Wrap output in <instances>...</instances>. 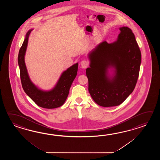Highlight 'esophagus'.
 <instances>
[{
  "instance_id": "esophagus-1",
  "label": "esophagus",
  "mask_w": 160,
  "mask_h": 160,
  "mask_svg": "<svg viewBox=\"0 0 160 160\" xmlns=\"http://www.w3.org/2000/svg\"><path fill=\"white\" fill-rule=\"evenodd\" d=\"M81 66L82 68H86L88 66V61H87L86 60H83L81 62Z\"/></svg>"
}]
</instances>
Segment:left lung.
<instances>
[{"label": "left lung", "instance_id": "1", "mask_svg": "<svg viewBox=\"0 0 160 160\" xmlns=\"http://www.w3.org/2000/svg\"><path fill=\"white\" fill-rule=\"evenodd\" d=\"M117 40L103 41L88 54L86 68L88 92L103 107L119 105L133 92L139 76L141 54L135 36L128 27L119 28ZM114 68L110 76L108 69Z\"/></svg>", "mask_w": 160, "mask_h": 160}]
</instances>
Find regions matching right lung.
<instances>
[{"label":"right lung","instance_id":"1","mask_svg":"<svg viewBox=\"0 0 160 160\" xmlns=\"http://www.w3.org/2000/svg\"><path fill=\"white\" fill-rule=\"evenodd\" d=\"M32 29L26 35L18 58L20 69L21 82L24 92L38 106L45 109H54L65 103L72 83L77 74L78 63H77L63 72L54 88L49 91L38 88L31 82L25 65L24 56L27 49L28 38Z\"/></svg>","mask_w":160,"mask_h":160}]
</instances>
